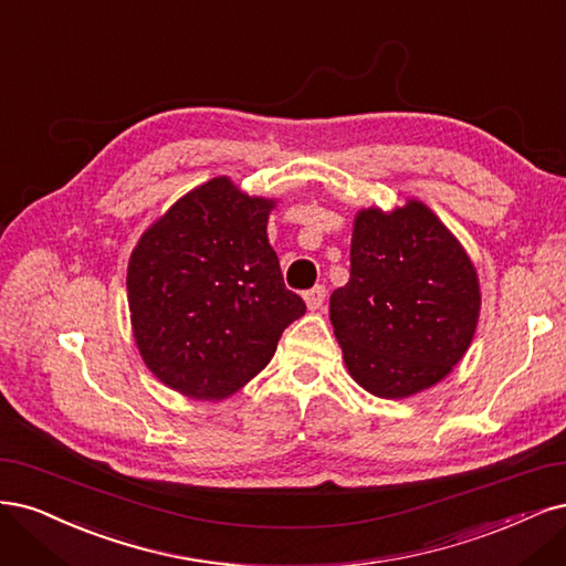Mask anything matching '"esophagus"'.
<instances>
[{
	"mask_svg": "<svg viewBox=\"0 0 566 566\" xmlns=\"http://www.w3.org/2000/svg\"><path fill=\"white\" fill-rule=\"evenodd\" d=\"M305 305H307V310H319L322 305H324V301H326V289L324 286H313L310 291H305Z\"/></svg>",
	"mask_w": 566,
	"mask_h": 566,
	"instance_id": "34e87169",
	"label": "esophagus"
}]
</instances>
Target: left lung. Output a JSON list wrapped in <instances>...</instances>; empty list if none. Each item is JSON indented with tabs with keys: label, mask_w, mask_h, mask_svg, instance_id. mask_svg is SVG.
I'll use <instances>...</instances> for the list:
<instances>
[{
	"label": "left lung",
	"mask_w": 566,
	"mask_h": 566,
	"mask_svg": "<svg viewBox=\"0 0 566 566\" xmlns=\"http://www.w3.org/2000/svg\"><path fill=\"white\" fill-rule=\"evenodd\" d=\"M480 307L475 263L421 199L355 213L350 280L329 317L359 388L380 399L432 388L468 353Z\"/></svg>",
	"instance_id": "obj_1"
}]
</instances>
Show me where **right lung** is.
Masks as SVG:
<instances>
[{
	"label": "right lung",
	"instance_id": "add662e5",
	"mask_svg": "<svg viewBox=\"0 0 566 566\" xmlns=\"http://www.w3.org/2000/svg\"><path fill=\"white\" fill-rule=\"evenodd\" d=\"M277 199L228 176L192 188L140 234L126 270L136 348L157 380L221 402L259 376L305 303L268 242Z\"/></svg>",
	"mask_w": 566,
	"mask_h": 566
}]
</instances>
